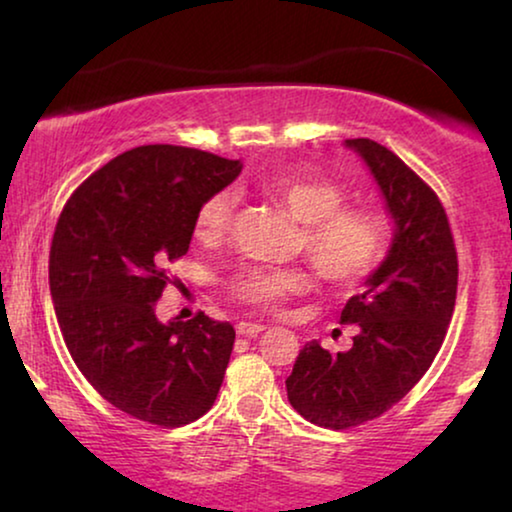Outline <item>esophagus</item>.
<instances>
[{
    "mask_svg": "<svg viewBox=\"0 0 512 512\" xmlns=\"http://www.w3.org/2000/svg\"><path fill=\"white\" fill-rule=\"evenodd\" d=\"M263 331H268V326L251 324V321H240V324H237V335H244V338H256V335Z\"/></svg>",
    "mask_w": 512,
    "mask_h": 512,
    "instance_id": "obj_1",
    "label": "esophagus"
}]
</instances>
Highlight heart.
Segmentation results:
<instances>
[{
	"label": "heart",
	"instance_id": "obj_1",
	"mask_svg": "<svg viewBox=\"0 0 512 512\" xmlns=\"http://www.w3.org/2000/svg\"><path fill=\"white\" fill-rule=\"evenodd\" d=\"M293 219L303 221L300 249L326 284L349 289L380 268L389 249V219L370 207H345L347 191L333 181L307 177H279L265 184ZM237 195L230 188L216 191L198 207L195 237L219 242L235 221ZM230 293L242 303L277 312L286 300L310 291V275L303 268L249 265L230 279Z\"/></svg>",
	"mask_w": 512,
	"mask_h": 512
}]
</instances>
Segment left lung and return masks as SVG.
Masks as SVG:
<instances>
[{
	"label": "left lung",
	"mask_w": 512,
	"mask_h": 512,
	"mask_svg": "<svg viewBox=\"0 0 512 512\" xmlns=\"http://www.w3.org/2000/svg\"><path fill=\"white\" fill-rule=\"evenodd\" d=\"M366 160L396 235L366 289L347 300L340 324H354V345L328 352L317 340L300 349L286 394L307 422L342 431L394 408L431 368L457 300V249L443 202L394 151L347 139Z\"/></svg>",
	"instance_id": "1"
}]
</instances>
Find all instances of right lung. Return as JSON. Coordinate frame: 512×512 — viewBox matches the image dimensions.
I'll list each match as a JSON object with an SVG mask.
<instances>
[{"label":"right lung","instance_id":"obj_1","mask_svg":"<svg viewBox=\"0 0 512 512\" xmlns=\"http://www.w3.org/2000/svg\"><path fill=\"white\" fill-rule=\"evenodd\" d=\"M240 170L188 146H137L90 174L55 223L48 284L62 338L97 394L139 422L191 424L219 394L235 328L205 312L160 324L156 303L198 207Z\"/></svg>","mask_w":512,"mask_h":512}]
</instances>
